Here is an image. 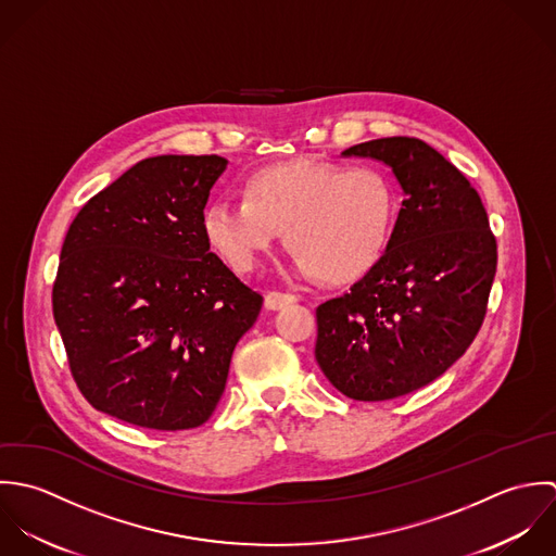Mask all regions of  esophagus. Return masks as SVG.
Here are the masks:
<instances>
[{
  "label": "esophagus",
  "instance_id": "obj_1",
  "mask_svg": "<svg viewBox=\"0 0 556 556\" xmlns=\"http://www.w3.org/2000/svg\"><path fill=\"white\" fill-rule=\"evenodd\" d=\"M292 303H296V296L294 294H286V292H266V296H264V307L270 309V312L283 309V307H288Z\"/></svg>",
  "mask_w": 556,
  "mask_h": 556
}]
</instances>
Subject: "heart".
Masks as SVG:
<instances>
[{
	"instance_id": "heart-1",
	"label": "heart",
	"mask_w": 556,
	"mask_h": 556,
	"mask_svg": "<svg viewBox=\"0 0 556 556\" xmlns=\"http://www.w3.org/2000/svg\"><path fill=\"white\" fill-rule=\"evenodd\" d=\"M242 195L215 200L202 213L208 247L236 273L253 270L283 229L299 275L354 281L382 257L397 217L393 180L367 165H268L247 176Z\"/></svg>"
}]
</instances>
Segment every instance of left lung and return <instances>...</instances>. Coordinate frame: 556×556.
<instances>
[{
	"label": "left lung",
	"mask_w": 556,
	"mask_h": 556,
	"mask_svg": "<svg viewBox=\"0 0 556 556\" xmlns=\"http://www.w3.org/2000/svg\"><path fill=\"white\" fill-rule=\"evenodd\" d=\"M341 154L387 163L406 198L382 257L316 309V361L345 397L384 402L430 384L472 343L496 238L479 193L426 141L384 137Z\"/></svg>",
	"instance_id": "obj_1"
}]
</instances>
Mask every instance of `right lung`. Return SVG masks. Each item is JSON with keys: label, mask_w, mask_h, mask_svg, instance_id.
<instances>
[{"label": "right lung", "mask_w": 556, "mask_h": 556, "mask_svg": "<svg viewBox=\"0 0 556 556\" xmlns=\"http://www.w3.org/2000/svg\"><path fill=\"white\" fill-rule=\"evenodd\" d=\"M227 161L143 159L71 223L53 318L81 395L119 421L191 430L215 413L262 294L211 253L202 213Z\"/></svg>", "instance_id": "right-lung-1"}]
</instances>
